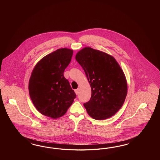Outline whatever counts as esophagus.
<instances>
[{"instance_id": "1", "label": "esophagus", "mask_w": 160, "mask_h": 160, "mask_svg": "<svg viewBox=\"0 0 160 160\" xmlns=\"http://www.w3.org/2000/svg\"><path fill=\"white\" fill-rule=\"evenodd\" d=\"M74 92H76V94L78 95V89H76V90H74Z\"/></svg>"}]
</instances>
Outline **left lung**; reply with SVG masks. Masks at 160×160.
Returning <instances> with one entry per match:
<instances>
[{"mask_svg":"<svg viewBox=\"0 0 160 160\" xmlns=\"http://www.w3.org/2000/svg\"><path fill=\"white\" fill-rule=\"evenodd\" d=\"M76 59L92 88L90 100L83 104L88 115L97 120L114 115L123 105L127 93L124 74L116 59L90 48L78 52Z\"/></svg>","mask_w":160,"mask_h":160,"instance_id":"left-lung-1","label":"left lung"}]
</instances>
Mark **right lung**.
Wrapping results in <instances>:
<instances>
[{
  "label": "right lung",
  "instance_id": "1",
  "mask_svg": "<svg viewBox=\"0 0 160 160\" xmlns=\"http://www.w3.org/2000/svg\"><path fill=\"white\" fill-rule=\"evenodd\" d=\"M73 51L60 48L44 57L34 67L29 83L30 97L36 109L44 116H63L76 94L64 78Z\"/></svg>",
  "mask_w": 160,
  "mask_h": 160
}]
</instances>
